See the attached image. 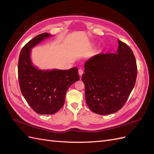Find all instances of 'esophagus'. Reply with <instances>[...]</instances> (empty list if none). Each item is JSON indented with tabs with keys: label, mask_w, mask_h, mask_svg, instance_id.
<instances>
[{
	"label": "esophagus",
	"mask_w": 154,
	"mask_h": 154,
	"mask_svg": "<svg viewBox=\"0 0 154 154\" xmlns=\"http://www.w3.org/2000/svg\"><path fill=\"white\" fill-rule=\"evenodd\" d=\"M78 73H79V75H80V76H82V74H83V69H80L78 70Z\"/></svg>",
	"instance_id": "obj_1"
}]
</instances>
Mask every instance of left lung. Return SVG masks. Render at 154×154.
I'll list each match as a JSON object with an SVG mask.
<instances>
[{
  "label": "left lung",
  "instance_id": "8db88e82",
  "mask_svg": "<svg viewBox=\"0 0 154 154\" xmlns=\"http://www.w3.org/2000/svg\"><path fill=\"white\" fill-rule=\"evenodd\" d=\"M117 53H100L85 63L82 80L85 100L93 112L107 115L122 108L136 84V60L128 45L118 40Z\"/></svg>",
  "mask_w": 154,
  "mask_h": 154
}]
</instances>
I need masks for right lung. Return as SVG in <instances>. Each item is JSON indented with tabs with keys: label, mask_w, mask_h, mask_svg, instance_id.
<instances>
[{
	"label": "right lung",
	"mask_w": 154,
	"mask_h": 154,
	"mask_svg": "<svg viewBox=\"0 0 154 154\" xmlns=\"http://www.w3.org/2000/svg\"><path fill=\"white\" fill-rule=\"evenodd\" d=\"M36 36L22 49L18 58V77L20 91L31 109L40 114H54L64 105L69 87L80 80L77 67L69 70L41 71L32 66L31 49L47 37Z\"/></svg>",
	"instance_id": "add662e5"
}]
</instances>
